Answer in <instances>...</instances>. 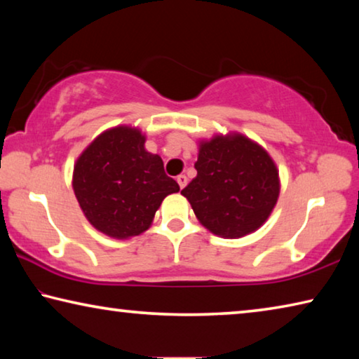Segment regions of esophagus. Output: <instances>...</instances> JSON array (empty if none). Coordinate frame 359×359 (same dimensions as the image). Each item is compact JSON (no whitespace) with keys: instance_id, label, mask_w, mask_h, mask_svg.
I'll use <instances>...</instances> for the list:
<instances>
[{"instance_id":"34e87169","label":"esophagus","mask_w":359,"mask_h":359,"mask_svg":"<svg viewBox=\"0 0 359 359\" xmlns=\"http://www.w3.org/2000/svg\"><path fill=\"white\" fill-rule=\"evenodd\" d=\"M177 184L180 188H184L187 185V175H184V174L177 175Z\"/></svg>"}]
</instances>
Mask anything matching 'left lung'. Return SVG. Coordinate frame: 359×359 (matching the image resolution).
<instances>
[{"mask_svg":"<svg viewBox=\"0 0 359 359\" xmlns=\"http://www.w3.org/2000/svg\"><path fill=\"white\" fill-rule=\"evenodd\" d=\"M198 175L182 194L203 226L220 238L257 231L276 208L280 180L269 154L252 139L229 133L199 142Z\"/></svg>","mask_w":359,"mask_h":359,"instance_id":"8db88e82","label":"left lung"}]
</instances>
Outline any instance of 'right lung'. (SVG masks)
I'll list each match as a JSON object with an SVG mask.
<instances>
[{
	"label": "right lung",
	"mask_w": 359,
	"mask_h": 359,
	"mask_svg": "<svg viewBox=\"0 0 359 359\" xmlns=\"http://www.w3.org/2000/svg\"><path fill=\"white\" fill-rule=\"evenodd\" d=\"M141 130L121 125L95 139L72 172L79 205L93 226L114 239H130L150 228L168 194L180 188L163 160L145 150Z\"/></svg>",
	"instance_id": "add662e5"
}]
</instances>
